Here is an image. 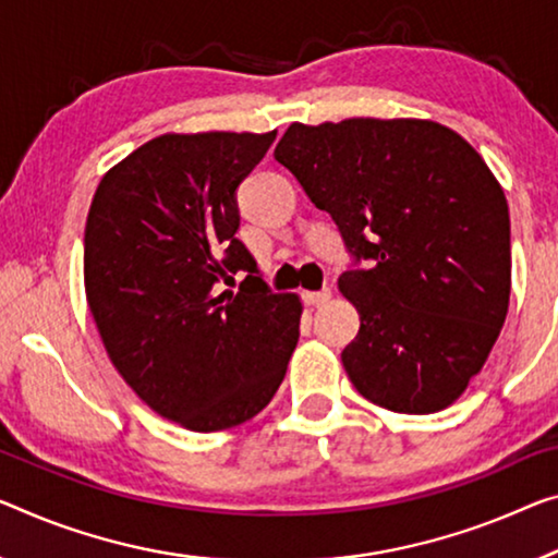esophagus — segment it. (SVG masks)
I'll return each mask as SVG.
<instances>
[{"label": "esophagus", "mask_w": 558, "mask_h": 558, "mask_svg": "<svg viewBox=\"0 0 558 558\" xmlns=\"http://www.w3.org/2000/svg\"><path fill=\"white\" fill-rule=\"evenodd\" d=\"M304 302L312 304V306H319V304H327L331 299V289H322V291H304Z\"/></svg>", "instance_id": "1"}]
</instances>
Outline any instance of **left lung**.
<instances>
[{"instance_id": "8db88e82", "label": "left lung", "mask_w": 558, "mask_h": 558, "mask_svg": "<svg viewBox=\"0 0 558 558\" xmlns=\"http://www.w3.org/2000/svg\"><path fill=\"white\" fill-rule=\"evenodd\" d=\"M356 259L341 351L364 399L399 414L447 409L482 372L511 294L509 204L478 151L428 119L294 122L274 149Z\"/></svg>"}]
</instances>
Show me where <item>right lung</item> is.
<instances>
[{"instance_id":"1","label":"right lung","mask_w":558,"mask_h":558,"mask_svg":"<svg viewBox=\"0 0 558 558\" xmlns=\"http://www.w3.org/2000/svg\"><path fill=\"white\" fill-rule=\"evenodd\" d=\"M277 132L161 134L111 167L84 229V289L105 349L144 404L192 432L269 404L302 302L271 294L234 236L236 186ZM242 270L239 292L220 291Z\"/></svg>"}]
</instances>
